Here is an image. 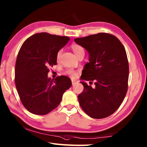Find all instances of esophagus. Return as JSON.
Wrapping results in <instances>:
<instances>
[{"mask_svg":"<svg viewBox=\"0 0 147 147\" xmlns=\"http://www.w3.org/2000/svg\"><path fill=\"white\" fill-rule=\"evenodd\" d=\"M76 83H78V81L75 80H72V84H73V86L75 85Z\"/></svg>","mask_w":147,"mask_h":147,"instance_id":"obj_1","label":"esophagus"}]
</instances>
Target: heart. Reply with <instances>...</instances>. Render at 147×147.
<instances>
[{
  "label": "heart",
  "instance_id": "heart-1",
  "mask_svg": "<svg viewBox=\"0 0 147 147\" xmlns=\"http://www.w3.org/2000/svg\"><path fill=\"white\" fill-rule=\"evenodd\" d=\"M71 48H72V49H73L74 53L75 54V55L76 56H78L79 54H80L85 53V51H84V47L78 43L72 44ZM61 53H62L61 49L58 51V53H57V55H56L57 59H59V58H60ZM65 73L67 74H68V75H69L70 76H71L72 78H76V77L78 76V71L74 70V69H73L68 68L65 70Z\"/></svg>",
  "mask_w": 147,
  "mask_h": 147
}]
</instances>
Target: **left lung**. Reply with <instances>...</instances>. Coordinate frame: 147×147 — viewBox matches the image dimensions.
<instances>
[{"label": "left lung", "mask_w": 147, "mask_h": 147, "mask_svg": "<svg viewBox=\"0 0 147 147\" xmlns=\"http://www.w3.org/2000/svg\"><path fill=\"white\" fill-rule=\"evenodd\" d=\"M74 41L89 54V62L81 78L84 91L78 98L81 108L94 119L108 117L124 100L128 91L129 65L125 49L120 40L108 33H98Z\"/></svg>", "instance_id": "8db88e82"}]
</instances>
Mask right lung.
I'll list each match as a JSON object with an SVG mask.
<instances>
[{
    "instance_id": "add662e5",
    "label": "right lung",
    "mask_w": 147,
    "mask_h": 147,
    "mask_svg": "<svg viewBox=\"0 0 147 147\" xmlns=\"http://www.w3.org/2000/svg\"><path fill=\"white\" fill-rule=\"evenodd\" d=\"M69 40V37L43 32L30 36L22 45L17 57L15 83L22 104L30 113H50L71 86L67 76L48 78L49 67L57 64V53Z\"/></svg>"
}]
</instances>
